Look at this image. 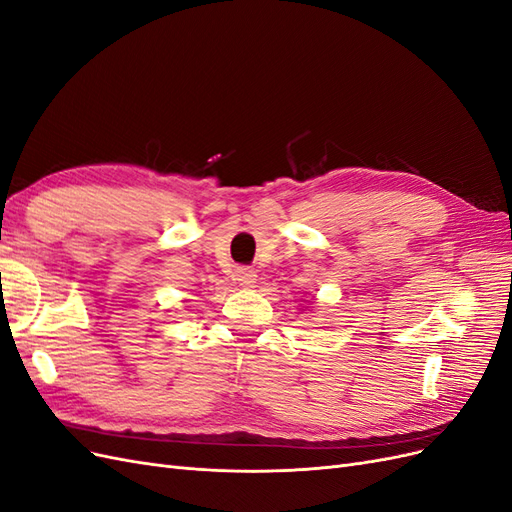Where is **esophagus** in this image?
<instances>
[{
	"label": "esophagus",
	"mask_w": 512,
	"mask_h": 512,
	"mask_svg": "<svg viewBox=\"0 0 512 512\" xmlns=\"http://www.w3.org/2000/svg\"><path fill=\"white\" fill-rule=\"evenodd\" d=\"M235 280L245 288H252L256 284V271L250 267H239L235 271Z\"/></svg>",
	"instance_id": "1"
}]
</instances>
